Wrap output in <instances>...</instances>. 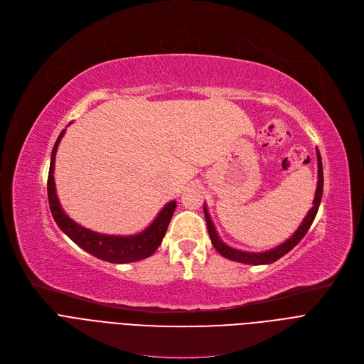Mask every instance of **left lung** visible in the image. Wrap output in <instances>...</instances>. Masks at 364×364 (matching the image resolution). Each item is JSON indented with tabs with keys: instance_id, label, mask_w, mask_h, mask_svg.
I'll return each mask as SVG.
<instances>
[{
	"instance_id": "8db88e82",
	"label": "left lung",
	"mask_w": 364,
	"mask_h": 364,
	"mask_svg": "<svg viewBox=\"0 0 364 364\" xmlns=\"http://www.w3.org/2000/svg\"><path fill=\"white\" fill-rule=\"evenodd\" d=\"M318 166H319V180H318V188H316V196H314V200H313V208L309 210L307 216L304 218L303 224L300 225V228L294 232V235L287 240L284 245H281L279 247L274 249V250H269V252H264V253H247V252H240V250H235V249H231L228 246H225L223 241L220 240V237H218L216 231H215V227L210 221V218L208 215V210L206 208L205 209V218H206V224H208V231H209V237H210V241L213 247L216 249V252L223 255L224 257L227 259H231V260H235V262H241V263H249V264H264V263H272L275 260H278L279 257H282L284 255H287L289 250L294 249L301 238L306 235V232L309 231L314 216H316L318 213V209H319V205H321V200H322V193H323V168H322V158H321V154L318 151Z\"/></svg>"
}]
</instances>
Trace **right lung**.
<instances>
[{
  "mask_svg": "<svg viewBox=\"0 0 364 364\" xmlns=\"http://www.w3.org/2000/svg\"><path fill=\"white\" fill-rule=\"evenodd\" d=\"M64 132L65 130L60 133L54 144L51 164H50V174H48V202H50V209L57 225L61 228L63 232H65L73 241H75L79 247L93 255L95 257L111 262V263H130V262L146 259L151 255H154L155 250L162 243V238L166 232L168 224L171 221L173 213L177 206L176 200L169 202L156 216V220L146 230L133 237L104 235L77 225L75 221H71L61 209L57 193H55V184H54V176H53L55 152L61 137L64 136Z\"/></svg>",
  "mask_w": 364,
  "mask_h": 364,
  "instance_id": "right-lung-1",
  "label": "right lung"
}]
</instances>
